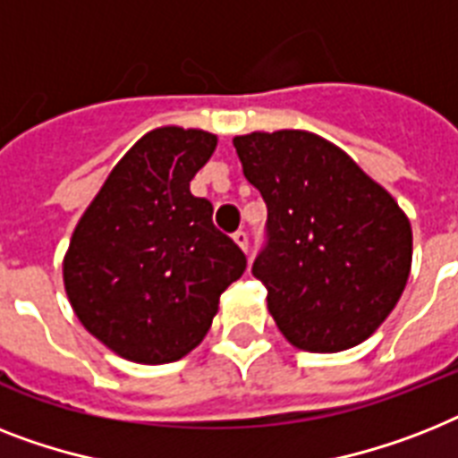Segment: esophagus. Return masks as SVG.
<instances>
[{
	"label": "esophagus",
	"instance_id": "obj_1",
	"mask_svg": "<svg viewBox=\"0 0 458 458\" xmlns=\"http://www.w3.org/2000/svg\"><path fill=\"white\" fill-rule=\"evenodd\" d=\"M233 240H235V244L242 249V251H247V249H249V235L244 233V230H237L235 235H233Z\"/></svg>",
	"mask_w": 458,
	"mask_h": 458
}]
</instances>
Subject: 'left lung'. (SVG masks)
<instances>
[{
  "label": "left lung",
  "instance_id": "obj_1",
  "mask_svg": "<svg viewBox=\"0 0 458 458\" xmlns=\"http://www.w3.org/2000/svg\"><path fill=\"white\" fill-rule=\"evenodd\" d=\"M267 207V244L251 275L289 344L338 352L362 344L397 306L411 270V225L338 145L301 129L233 139Z\"/></svg>",
  "mask_w": 458,
  "mask_h": 458
}]
</instances>
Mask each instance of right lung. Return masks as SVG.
I'll return each instance as SVG.
<instances>
[{"label": "right lung", "mask_w": 458, "mask_h": 458, "mask_svg": "<svg viewBox=\"0 0 458 458\" xmlns=\"http://www.w3.org/2000/svg\"><path fill=\"white\" fill-rule=\"evenodd\" d=\"M202 129L159 126L131 145L81 214L63 259L70 306L120 358L166 364L202 344L247 259L191 181L216 150Z\"/></svg>", "instance_id": "obj_1"}]
</instances>
